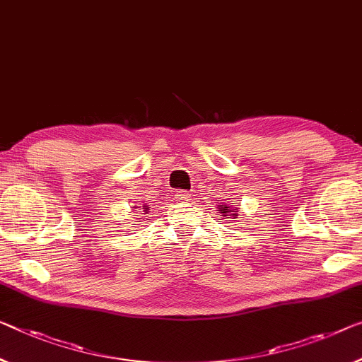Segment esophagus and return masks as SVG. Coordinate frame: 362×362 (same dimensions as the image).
Segmentation results:
<instances>
[{
	"label": "esophagus",
	"instance_id": "esophagus-1",
	"mask_svg": "<svg viewBox=\"0 0 362 362\" xmlns=\"http://www.w3.org/2000/svg\"><path fill=\"white\" fill-rule=\"evenodd\" d=\"M175 197H176V200H180V202H186V200H191L189 197V192H186V191H176V194H175Z\"/></svg>",
	"mask_w": 362,
	"mask_h": 362
}]
</instances>
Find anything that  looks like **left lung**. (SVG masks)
Returning <instances> with one entry per match:
<instances>
[{
    "label": "left lung",
    "mask_w": 362,
    "mask_h": 362,
    "mask_svg": "<svg viewBox=\"0 0 362 362\" xmlns=\"http://www.w3.org/2000/svg\"><path fill=\"white\" fill-rule=\"evenodd\" d=\"M223 210H225V212H223V214H228V210H230V209H228V207H225ZM233 212H236V210H233Z\"/></svg>",
    "instance_id": "8db88e82"
}]
</instances>
